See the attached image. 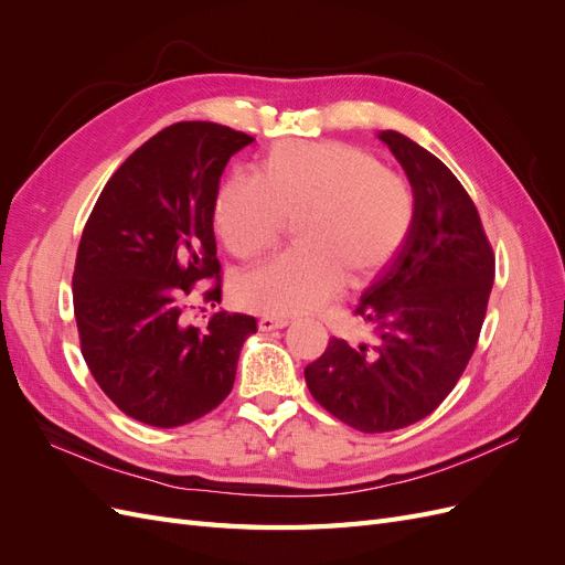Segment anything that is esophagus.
<instances>
[{
    "instance_id": "esophagus-1",
    "label": "esophagus",
    "mask_w": 565,
    "mask_h": 565,
    "mask_svg": "<svg viewBox=\"0 0 565 565\" xmlns=\"http://www.w3.org/2000/svg\"><path fill=\"white\" fill-rule=\"evenodd\" d=\"M289 320L280 318V316H262L259 318V330L262 332H273V330H282L287 328Z\"/></svg>"
}]
</instances>
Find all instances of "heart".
<instances>
[{"label": "heart", "mask_w": 565, "mask_h": 565, "mask_svg": "<svg viewBox=\"0 0 565 565\" xmlns=\"http://www.w3.org/2000/svg\"><path fill=\"white\" fill-rule=\"evenodd\" d=\"M415 191L372 152L339 141H282L256 167L231 174L214 202V224L241 262L259 259L297 218L299 247L273 256L237 289L256 311H318L344 285L380 273L415 224Z\"/></svg>", "instance_id": "b5f03b06"}]
</instances>
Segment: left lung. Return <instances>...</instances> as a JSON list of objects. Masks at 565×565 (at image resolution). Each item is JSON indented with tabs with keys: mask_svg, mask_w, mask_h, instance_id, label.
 I'll use <instances>...</instances> for the list:
<instances>
[{
	"mask_svg": "<svg viewBox=\"0 0 565 565\" xmlns=\"http://www.w3.org/2000/svg\"><path fill=\"white\" fill-rule=\"evenodd\" d=\"M380 139L415 191V224L384 276L355 306L374 341L332 337L306 386L330 415L363 434L431 415L467 370L494 280V254L465 185L398 131Z\"/></svg>",
	"mask_w": 565,
	"mask_h": 565,
	"instance_id": "left-lung-1",
	"label": "left lung"
}]
</instances>
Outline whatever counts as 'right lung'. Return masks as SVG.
<instances>
[{
    "instance_id": "add662e5",
    "label": "right lung",
    "mask_w": 565,
    "mask_h": 565,
    "mask_svg": "<svg viewBox=\"0 0 565 565\" xmlns=\"http://www.w3.org/2000/svg\"><path fill=\"white\" fill-rule=\"evenodd\" d=\"M254 139L214 122H177L119 164L82 231L73 273L79 349L96 384L136 422L172 429L224 401L256 320L185 318L221 303L214 241L218 179ZM193 309V306H191Z\"/></svg>"
}]
</instances>
